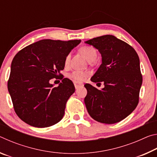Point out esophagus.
I'll use <instances>...</instances> for the list:
<instances>
[{
    "instance_id": "obj_1",
    "label": "esophagus",
    "mask_w": 157,
    "mask_h": 157,
    "mask_svg": "<svg viewBox=\"0 0 157 157\" xmlns=\"http://www.w3.org/2000/svg\"><path fill=\"white\" fill-rule=\"evenodd\" d=\"M74 85H75V89H78L79 86H81L83 85V84L81 83V82H74Z\"/></svg>"
}]
</instances>
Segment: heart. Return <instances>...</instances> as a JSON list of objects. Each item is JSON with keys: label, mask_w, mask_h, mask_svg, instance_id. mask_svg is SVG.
<instances>
[{"label": "heart", "mask_w": 157, "mask_h": 157, "mask_svg": "<svg viewBox=\"0 0 157 157\" xmlns=\"http://www.w3.org/2000/svg\"><path fill=\"white\" fill-rule=\"evenodd\" d=\"M81 52L82 55H84V57L86 58L88 62H91V61H94L98 56L97 50H95L94 47L92 46H84L82 48ZM71 58V55L68 54L66 56L65 59V63L66 65L69 63ZM70 77L75 81L81 82L84 80L87 77V73L86 72H83V71H74L70 75Z\"/></svg>", "instance_id": "obj_1"}]
</instances>
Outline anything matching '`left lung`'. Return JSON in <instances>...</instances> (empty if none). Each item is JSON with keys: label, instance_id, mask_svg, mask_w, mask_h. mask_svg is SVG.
Wrapping results in <instances>:
<instances>
[{"label": "left lung", "instance_id": "1", "mask_svg": "<svg viewBox=\"0 0 157 157\" xmlns=\"http://www.w3.org/2000/svg\"><path fill=\"white\" fill-rule=\"evenodd\" d=\"M98 50L102 63L91 78L104 82L101 90L87 84L84 103L95 121L105 124L118 123L128 116L139 103L143 78L136 52L113 35H103L85 41Z\"/></svg>", "mask_w": 157, "mask_h": 157}]
</instances>
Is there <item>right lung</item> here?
Instances as JSON below:
<instances>
[{
    "label": "right lung",
    "instance_id": "add662e5",
    "mask_svg": "<svg viewBox=\"0 0 157 157\" xmlns=\"http://www.w3.org/2000/svg\"><path fill=\"white\" fill-rule=\"evenodd\" d=\"M80 42L42 39L15 55L7 88L16 113L25 123L42 128L62 120L75 86L67 78L57 87L50 80L60 75L66 56Z\"/></svg>",
    "mask_w": 157,
    "mask_h": 157
}]
</instances>
